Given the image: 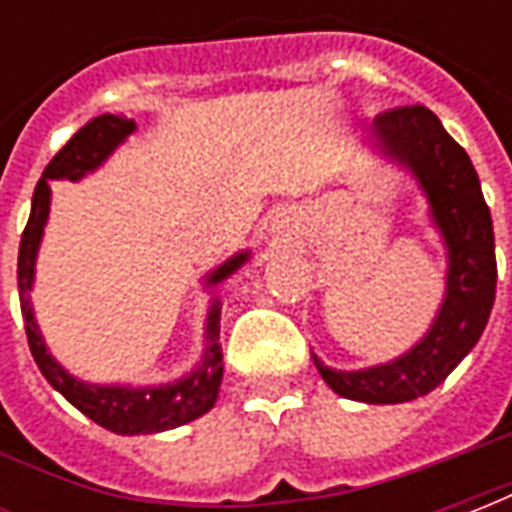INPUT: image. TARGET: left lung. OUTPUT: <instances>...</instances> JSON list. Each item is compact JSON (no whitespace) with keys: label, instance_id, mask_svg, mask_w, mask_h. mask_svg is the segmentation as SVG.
<instances>
[{"label":"left lung","instance_id":"obj_1","mask_svg":"<svg viewBox=\"0 0 512 512\" xmlns=\"http://www.w3.org/2000/svg\"><path fill=\"white\" fill-rule=\"evenodd\" d=\"M365 145L414 178L428 202L430 224L447 249L439 310L406 354L359 370H334L312 354L332 392L386 406L433 392L480 340L496 296L494 224L472 158L430 109L403 106L378 115L367 128Z\"/></svg>","mask_w":512,"mask_h":512}]
</instances>
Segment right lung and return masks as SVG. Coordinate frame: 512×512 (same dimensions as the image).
Returning <instances> with one entry per match:
<instances>
[{"instance_id": "1", "label": "right lung", "mask_w": 512, "mask_h": 512, "mask_svg": "<svg viewBox=\"0 0 512 512\" xmlns=\"http://www.w3.org/2000/svg\"><path fill=\"white\" fill-rule=\"evenodd\" d=\"M136 131V123L126 115H98L87 126H82L68 139L57 156L51 158L49 167L43 169V178L32 194V211H29L27 230L21 235L18 246V296H21V315L27 329L29 351L38 362L40 373L46 376L57 392L68 403L82 411L84 417L98 422L101 428L120 433V436H147L186 425L191 419L208 414L219 397L222 386L224 362L222 343H219V321H222V299L219 285L233 277L238 268L252 257L249 249L235 252L224 263L208 271L202 282L211 290V307L205 315V348L197 365L186 376L175 378L169 384L131 386V384H90L82 381L51 356L49 345L40 334L35 307H32V288H35V266L38 252L46 233L51 211V180H71L79 183L90 172L101 169L106 158L126 142Z\"/></svg>"}]
</instances>
